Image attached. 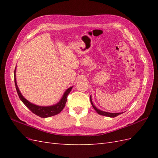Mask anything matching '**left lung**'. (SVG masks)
Segmentation results:
<instances>
[{
  "instance_id": "1",
  "label": "left lung",
  "mask_w": 158,
  "mask_h": 158,
  "mask_svg": "<svg viewBox=\"0 0 158 158\" xmlns=\"http://www.w3.org/2000/svg\"><path fill=\"white\" fill-rule=\"evenodd\" d=\"M90 102H91V103H92V107L96 111V112L101 114V115H103V116H107V117H115L117 116H118V114H122L121 113H108V112H105V111H101V110H99L98 109H97L96 107H95V106H94V105L92 103V95H90Z\"/></svg>"
}]
</instances>
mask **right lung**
I'll list each match as a JSON object with an SVG mask.
<instances>
[{"label": "right lung", "mask_w": 158, "mask_h": 158, "mask_svg": "<svg viewBox=\"0 0 158 158\" xmlns=\"http://www.w3.org/2000/svg\"><path fill=\"white\" fill-rule=\"evenodd\" d=\"M15 73H16V70H14V82H15V86H16V89L18 96L21 99V101L23 103V104H24L33 113L35 114L36 115L39 116L40 117L46 118V117H49L51 116H54L55 114H59L62 110L64 109L66 102L67 101L68 95L69 94L73 87L69 88L66 91L65 93L63 95V98H62V99L60 100V102L58 103H56V105H54V106H48V107L38 106H36V105H34L29 102L27 100H26L22 96V95L21 94L20 90H19L16 84Z\"/></svg>", "instance_id": "add662e5"}]
</instances>
